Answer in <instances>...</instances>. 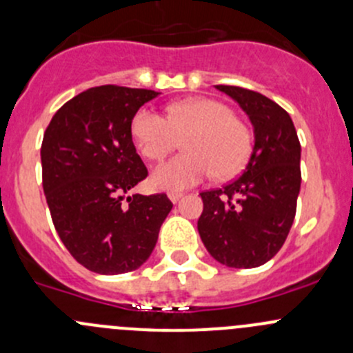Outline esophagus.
Instances as JSON below:
<instances>
[{
  "mask_svg": "<svg viewBox=\"0 0 353 353\" xmlns=\"http://www.w3.org/2000/svg\"><path fill=\"white\" fill-rule=\"evenodd\" d=\"M167 196H169V199L172 203H177L181 199V196H183V193H177V191H170V193L167 194Z\"/></svg>",
  "mask_w": 353,
  "mask_h": 353,
  "instance_id": "1",
  "label": "esophagus"
}]
</instances>
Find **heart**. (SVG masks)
I'll use <instances>...</instances> for the list:
<instances>
[{
  "instance_id": "1",
  "label": "heart",
  "mask_w": 353,
  "mask_h": 353,
  "mask_svg": "<svg viewBox=\"0 0 353 353\" xmlns=\"http://www.w3.org/2000/svg\"><path fill=\"white\" fill-rule=\"evenodd\" d=\"M167 110L169 119L152 108H141L131 119L137 150L148 160H162L184 140L186 154L152 172L155 188L181 191L201 183L212 172L225 179L243 169L251 154V134L227 105L191 99L170 104Z\"/></svg>"
}]
</instances>
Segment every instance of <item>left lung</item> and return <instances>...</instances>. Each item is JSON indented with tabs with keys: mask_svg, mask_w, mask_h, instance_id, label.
Wrapping results in <instances>:
<instances>
[{
	"mask_svg": "<svg viewBox=\"0 0 353 353\" xmlns=\"http://www.w3.org/2000/svg\"><path fill=\"white\" fill-rule=\"evenodd\" d=\"M248 114L251 157L237 179L199 193L198 232L213 259L229 268H256L280 251L294 223L301 191V143L287 110L258 92L215 85Z\"/></svg>",
	"mask_w": 353,
	"mask_h": 353,
	"instance_id": "1",
	"label": "left lung"
}]
</instances>
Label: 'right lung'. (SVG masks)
Listing matches in <instances>:
<instances>
[{"label": "right lung", "mask_w": 353, "mask_h": 353, "mask_svg": "<svg viewBox=\"0 0 353 353\" xmlns=\"http://www.w3.org/2000/svg\"><path fill=\"white\" fill-rule=\"evenodd\" d=\"M159 92L88 88L49 123L41 148L42 186L58 236L80 265L99 275L140 268L172 210L165 194H130L147 177L131 119Z\"/></svg>", "instance_id": "add662e5"}]
</instances>
